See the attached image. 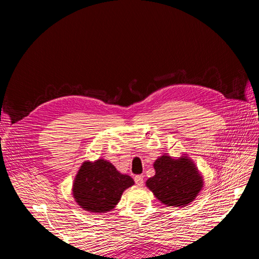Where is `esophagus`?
I'll return each mask as SVG.
<instances>
[{
    "label": "esophagus",
    "mask_w": 259,
    "mask_h": 259,
    "mask_svg": "<svg viewBox=\"0 0 259 259\" xmlns=\"http://www.w3.org/2000/svg\"><path fill=\"white\" fill-rule=\"evenodd\" d=\"M134 180H135V184L138 186V187H142L144 185V177L140 176V175H137L134 177Z\"/></svg>",
    "instance_id": "1"
}]
</instances>
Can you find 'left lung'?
Listing matches in <instances>:
<instances>
[{
	"instance_id": "obj_1",
	"label": "left lung",
	"mask_w": 259,
	"mask_h": 259,
	"mask_svg": "<svg viewBox=\"0 0 259 259\" xmlns=\"http://www.w3.org/2000/svg\"><path fill=\"white\" fill-rule=\"evenodd\" d=\"M155 175L146 186L155 198L167 206H186L195 199L203 187V178L188 156L174 159L163 154L155 160Z\"/></svg>"
}]
</instances>
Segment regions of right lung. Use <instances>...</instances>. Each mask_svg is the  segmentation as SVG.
Listing matches in <instances>:
<instances>
[{
  "instance_id": "obj_1",
  "label": "right lung",
  "mask_w": 259,
  "mask_h": 259,
  "mask_svg": "<svg viewBox=\"0 0 259 259\" xmlns=\"http://www.w3.org/2000/svg\"><path fill=\"white\" fill-rule=\"evenodd\" d=\"M134 185L128 175L121 174L113 164L99 159L85 161L74 178L72 193L75 202L91 213H107L119 203L122 193Z\"/></svg>"
}]
</instances>
